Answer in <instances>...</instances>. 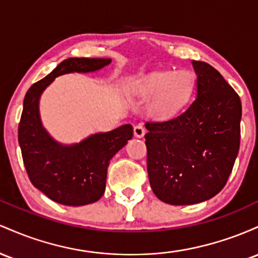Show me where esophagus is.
<instances>
[{"label": "esophagus", "mask_w": 258, "mask_h": 258, "mask_svg": "<svg viewBox=\"0 0 258 258\" xmlns=\"http://www.w3.org/2000/svg\"><path fill=\"white\" fill-rule=\"evenodd\" d=\"M146 134V129L144 128L143 124H139L134 128V135L135 138H144V135Z\"/></svg>", "instance_id": "esophagus-1"}]
</instances>
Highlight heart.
Here are the masks:
<instances>
[{"mask_svg":"<svg viewBox=\"0 0 258 258\" xmlns=\"http://www.w3.org/2000/svg\"><path fill=\"white\" fill-rule=\"evenodd\" d=\"M195 86L196 79L191 72L162 71L135 82L130 91L139 98H152L149 105L152 118L170 119L191 101Z\"/></svg>","mask_w":258,"mask_h":258,"instance_id":"1","label":"heart"}]
</instances>
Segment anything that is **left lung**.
Wrapping results in <instances>:
<instances>
[{
  "mask_svg": "<svg viewBox=\"0 0 258 258\" xmlns=\"http://www.w3.org/2000/svg\"><path fill=\"white\" fill-rule=\"evenodd\" d=\"M198 97L183 114L147 121V172L153 194L169 205H194L227 184L240 147L241 101L217 69L192 60Z\"/></svg>",
  "mask_w": 258,
  "mask_h": 258,
  "instance_id": "left-lung-1",
  "label": "left lung"
}]
</instances>
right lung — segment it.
Masks as SVG:
<instances>
[{
    "label": "right lung",
    "mask_w": 258,
    "mask_h": 258,
    "mask_svg": "<svg viewBox=\"0 0 258 258\" xmlns=\"http://www.w3.org/2000/svg\"><path fill=\"white\" fill-rule=\"evenodd\" d=\"M109 63V58L64 59L31 85L24 97L18 141L25 169L34 186L60 205L84 206L102 198L109 161L133 138V126L124 124L111 132L92 134L80 143L60 144L43 128L40 97L59 75L91 73Z\"/></svg>",
    "instance_id": "add662e5"
}]
</instances>
